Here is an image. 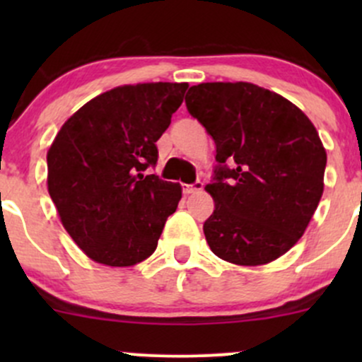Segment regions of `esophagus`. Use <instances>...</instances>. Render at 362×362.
<instances>
[{
    "mask_svg": "<svg viewBox=\"0 0 362 362\" xmlns=\"http://www.w3.org/2000/svg\"><path fill=\"white\" fill-rule=\"evenodd\" d=\"M202 190V182H195V184H190V185H184V194L185 195H190V194H195V192H201Z\"/></svg>",
    "mask_w": 362,
    "mask_h": 362,
    "instance_id": "34e87169",
    "label": "esophagus"
}]
</instances>
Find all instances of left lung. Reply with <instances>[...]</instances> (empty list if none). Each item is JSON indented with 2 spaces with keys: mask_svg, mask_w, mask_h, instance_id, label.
Listing matches in <instances>:
<instances>
[{
  "mask_svg": "<svg viewBox=\"0 0 362 362\" xmlns=\"http://www.w3.org/2000/svg\"><path fill=\"white\" fill-rule=\"evenodd\" d=\"M189 114L216 144L206 190L211 250L236 265L279 259L305 233L323 194L327 153L294 103L252 83H201L185 97Z\"/></svg>",
  "mask_w": 362,
  "mask_h": 362,
  "instance_id": "1",
  "label": "left lung"
}]
</instances>
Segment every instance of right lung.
Segmentation results:
<instances>
[{
	"mask_svg": "<svg viewBox=\"0 0 362 362\" xmlns=\"http://www.w3.org/2000/svg\"><path fill=\"white\" fill-rule=\"evenodd\" d=\"M187 83L105 91L64 122L47 151V189L62 226L91 260L129 267L148 259L182 197L161 180L156 141L184 102Z\"/></svg>",
	"mask_w": 362,
	"mask_h": 362,
	"instance_id": "1",
	"label": "right lung"
}]
</instances>
